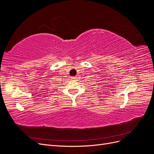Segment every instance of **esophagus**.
<instances>
[{"label": "esophagus", "instance_id": "1", "mask_svg": "<svg viewBox=\"0 0 154 154\" xmlns=\"http://www.w3.org/2000/svg\"><path fill=\"white\" fill-rule=\"evenodd\" d=\"M72 80H76L77 77L76 76H73V77H72Z\"/></svg>", "mask_w": 154, "mask_h": 154}]
</instances>
